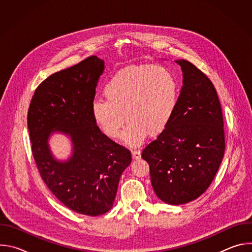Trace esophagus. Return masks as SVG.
<instances>
[{"label": "esophagus", "mask_w": 252, "mask_h": 252, "mask_svg": "<svg viewBox=\"0 0 252 252\" xmlns=\"http://www.w3.org/2000/svg\"><path fill=\"white\" fill-rule=\"evenodd\" d=\"M131 156H132V158L135 160V159H139L140 157H141V153L139 150H133L131 151Z\"/></svg>", "instance_id": "esophagus-1"}]
</instances>
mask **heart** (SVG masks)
<instances>
[{
    "label": "heart",
    "instance_id": "obj_1",
    "mask_svg": "<svg viewBox=\"0 0 252 252\" xmlns=\"http://www.w3.org/2000/svg\"><path fill=\"white\" fill-rule=\"evenodd\" d=\"M105 99L92 102V116L110 138L137 147L148 133H160L173 117L178 102V84L172 71L162 65H131L115 75L104 87ZM125 118H124L123 117Z\"/></svg>",
    "mask_w": 252,
    "mask_h": 252
}]
</instances>
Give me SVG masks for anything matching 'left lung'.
Returning <instances> with one entry per match:
<instances>
[{"instance_id": "8db88e82", "label": "left lung", "mask_w": 252, "mask_h": 252, "mask_svg": "<svg viewBox=\"0 0 252 252\" xmlns=\"http://www.w3.org/2000/svg\"><path fill=\"white\" fill-rule=\"evenodd\" d=\"M175 63L183 71L175 112L167 126L141 155L150 164L156 194L171 205L192 201L208 189L225 150L217 90L191 63Z\"/></svg>"}]
</instances>
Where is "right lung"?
Here are the masks:
<instances>
[{
	"mask_svg": "<svg viewBox=\"0 0 252 252\" xmlns=\"http://www.w3.org/2000/svg\"><path fill=\"white\" fill-rule=\"evenodd\" d=\"M104 61L92 56L55 73L34 92L28 113L32 156L43 181L67 208L96 217L114 204L122 173L129 165L128 150L103 134L92 116L95 88ZM54 133L67 136L72 154L54 158Z\"/></svg>",
	"mask_w": 252,
	"mask_h": 252,
	"instance_id": "right-lung-1",
	"label": "right lung"
}]
</instances>
